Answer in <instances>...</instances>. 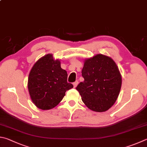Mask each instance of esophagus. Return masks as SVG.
<instances>
[{"mask_svg": "<svg viewBox=\"0 0 147 147\" xmlns=\"http://www.w3.org/2000/svg\"><path fill=\"white\" fill-rule=\"evenodd\" d=\"M78 84V81H76V82H74V83H73V85H74V87H76V86H77V85Z\"/></svg>", "mask_w": 147, "mask_h": 147, "instance_id": "1", "label": "esophagus"}]
</instances>
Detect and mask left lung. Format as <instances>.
Masks as SVG:
<instances>
[{"label":"left lung","mask_w":147,"mask_h":147,"mask_svg":"<svg viewBox=\"0 0 147 147\" xmlns=\"http://www.w3.org/2000/svg\"><path fill=\"white\" fill-rule=\"evenodd\" d=\"M82 75L84 81L76 87L85 105L96 112L109 110L118 97L121 76L111 58L96 55L85 60Z\"/></svg>","instance_id":"1"}]
</instances>
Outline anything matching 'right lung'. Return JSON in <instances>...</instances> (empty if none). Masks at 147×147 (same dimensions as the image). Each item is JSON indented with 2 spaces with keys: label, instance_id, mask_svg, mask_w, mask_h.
I'll return each instance as SVG.
<instances>
[{
  "label": "right lung",
  "instance_id": "right-lung-1",
  "mask_svg": "<svg viewBox=\"0 0 147 147\" xmlns=\"http://www.w3.org/2000/svg\"><path fill=\"white\" fill-rule=\"evenodd\" d=\"M28 90L33 103L42 110L54 108L73 85L67 82V73L60 62L48 54L34 63L28 77Z\"/></svg>",
  "mask_w": 147,
  "mask_h": 147
}]
</instances>
